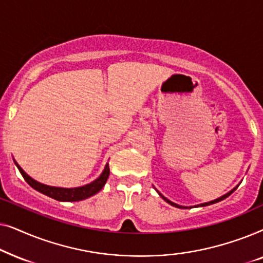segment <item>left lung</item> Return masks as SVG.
I'll return each mask as SVG.
<instances>
[{
    "label": "left lung",
    "mask_w": 263,
    "mask_h": 263,
    "mask_svg": "<svg viewBox=\"0 0 263 263\" xmlns=\"http://www.w3.org/2000/svg\"><path fill=\"white\" fill-rule=\"evenodd\" d=\"M239 185V184H238ZM238 185H237V186H235V188H233L232 190H230V192L229 193H226L225 194V195H222V196H220V197H218V199H215V200H213V201H210V202H204V203H200V204H195V206H181V204H177V203H175V202H172V201H170V200H168V199H166V197H165L164 195H163V194H161V193H159V192H158V190H157V193L158 194H159V195H160V197H161V199H163L164 201H166V202L167 203H170L171 204V206H174V207H177V208H182V210H184V208H185V210H186V208H192V207H204V206H210V204H213V203H217V202H219V201H222V200H224V199H226V197H228V196H230V195H231V194L233 193V192H235V190L237 189V188H238Z\"/></svg>",
    "instance_id": "1"
}]
</instances>
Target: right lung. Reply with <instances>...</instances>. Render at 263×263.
Wrapping results in <instances>:
<instances>
[{
    "mask_svg": "<svg viewBox=\"0 0 263 263\" xmlns=\"http://www.w3.org/2000/svg\"><path fill=\"white\" fill-rule=\"evenodd\" d=\"M14 160V159H13ZM15 163L16 167L19 168L20 174L23 175V177L25 181H26L28 184H30L32 188L37 190V192L44 194V195L51 197V199H55L57 201H62V202H75V201H81L85 199H88L93 195H96L97 193H99L100 190L109 178L110 175V168H109V164L106 163L105 167L100 176L95 181L88 183V184H85L82 186H77V188H61V186H52V185H46L43 184L41 182H37L35 179L30 177L26 172H25L19 164Z\"/></svg>",
    "mask_w": 263,
    "mask_h": 263,
    "instance_id": "obj_1",
    "label": "right lung"
}]
</instances>
